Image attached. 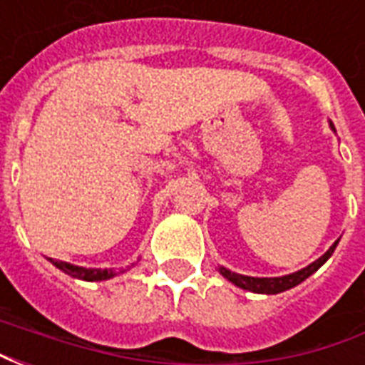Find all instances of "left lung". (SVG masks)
<instances>
[{"label": "left lung", "mask_w": 365, "mask_h": 365, "mask_svg": "<svg viewBox=\"0 0 365 365\" xmlns=\"http://www.w3.org/2000/svg\"><path fill=\"white\" fill-rule=\"evenodd\" d=\"M330 127L334 128V125L330 123ZM336 245L338 242H334V245L327 250V254H322L321 258L314 260L311 266L299 269L295 274L283 275V277H248V275L235 274V272H230V269L227 268H221V274L225 275L229 282H232L235 285H238V287H242V289L254 291V293H268V295H274V293H282V291L291 289V287H295V285H299L301 282H305L309 275L314 274L324 262L329 260L330 256H332V252H334Z\"/></svg>", "instance_id": "obj_1"}]
</instances>
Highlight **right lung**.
<instances>
[{
	"label": "right lung",
	"instance_id": "add662e5",
	"mask_svg": "<svg viewBox=\"0 0 365 365\" xmlns=\"http://www.w3.org/2000/svg\"><path fill=\"white\" fill-rule=\"evenodd\" d=\"M51 262L58 269H62L64 274L72 275V277H78V279H86V282H101V279H109L115 275L113 269H88L80 268V266H72V264H66V262L52 260Z\"/></svg>",
	"mask_w": 365,
	"mask_h": 365
}]
</instances>
